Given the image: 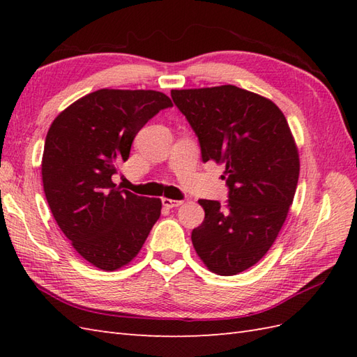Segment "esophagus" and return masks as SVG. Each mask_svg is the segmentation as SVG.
<instances>
[{"mask_svg":"<svg viewBox=\"0 0 357 357\" xmlns=\"http://www.w3.org/2000/svg\"><path fill=\"white\" fill-rule=\"evenodd\" d=\"M183 201H174V199H169V198H162V206L167 208H173V207H179Z\"/></svg>","mask_w":357,"mask_h":357,"instance_id":"34e87169","label":"esophagus"}]
</instances>
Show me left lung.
I'll list each match as a JSON object with an SVG mask.
<instances>
[{
    "instance_id": "8db88e82",
    "label": "left lung",
    "mask_w": 357,
    "mask_h": 357,
    "mask_svg": "<svg viewBox=\"0 0 357 357\" xmlns=\"http://www.w3.org/2000/svg\"><path fill=\"white\" fill-rule=\"evenodd\" d=\"M201 144L202 161L224 164L229 201L199 199L204 222L192 231L206 267L233 276L253 267L282 229L299 179V151L278 105L236 86L172 90Z\"/></svg>"
}]
</instances>
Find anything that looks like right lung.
<instances>
[{"mask_svg": "<svg viewBox=\"0 0 357 357\" xmlns=\"http://www.w3.org/2000/svg\"><path fill=\"white\" fill-rule=\"evenodd\" d=\"M172 100L156 90L101 89L53 119L44 142L45 199L66 238L104 271L130 264L161 216L159 198L121 190L112 181L136 133Z\"/></svg>", "mask_w": 357, "mask_h": 357, "instance_id": "add662e5", "label": "right lung"}]
</instances>
